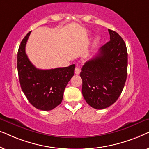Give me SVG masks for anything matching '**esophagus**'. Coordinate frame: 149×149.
Wrapping results in <instances>:
<instances>
[{"mask_svg": "<svg viewBox=\"0 0 149 149\" xmlns=\"http://www.w3.org/2000/svg\"><path fill=\"white\" fill-rule=\"evenodd\" d=\"M75 74H80V72H81V68H79V67H76V68H75Z\"/></svg>", "mask_w": 149, "mask_h": 149, "instance_id": "esophagus-1", "label": "esophagus"}]
</instances>
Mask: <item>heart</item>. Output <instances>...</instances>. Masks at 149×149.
<instances>
[{"label":"heart","instance_id":"b5f03b06","mask_svg":"<svg viewBox=\"0 0 149 149\" xmlns=\"http://www.w3.org/2000/svg\"><path fill=\"white\" fill-rule=\"evenodd\" d=\"M97 41H98V38H96V39H95V44H96Z\"/></svg>","mask_w":149,"mask_h":149}]
</instances>
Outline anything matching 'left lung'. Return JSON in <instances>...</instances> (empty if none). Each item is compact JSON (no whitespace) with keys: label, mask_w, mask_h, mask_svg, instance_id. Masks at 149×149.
<instances>
[{"label":"left lung","mask_w":149,"mask_h":149,"mask_svg":"<svg viewBox=\"0 0 149 149\" xmlns=\"http://www.w3.org/2000/svg\"><path fill=\"white\" fill-rule=\"evenodd\" d=\"M110 40L96 56L85 63L80 76L82 93L87 103L95 109H104L117 100L127 74L126 45L117 32L109 29Z\"/></svg>","instance_id":"obj_1"}]
</instances>
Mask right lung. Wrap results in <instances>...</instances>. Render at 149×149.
<instances>
[{
    "label": "right lung",
    "mask_w": 149,
    "mask_h": 149,
    "mask_svg": "<svg viewBox=\"0 0 149 149\" xmlns=\"http://www.w3.org/2000/svg\"><path fill=\"white\" fill-rule=\"evenodd\" d=\"M30 32L22 40L17 52L20 85L33 107L41 111H51L62 102L66 86L74 74L75 65L49 70L36 68L28 58L25 51Z\"/></svg>",
    "instance_id": "obj_1"
}]
</instances>
